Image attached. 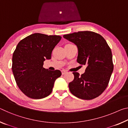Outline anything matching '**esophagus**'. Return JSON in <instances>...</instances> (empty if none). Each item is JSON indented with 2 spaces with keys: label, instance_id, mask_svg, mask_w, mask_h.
Returning a JSON list of instances; mask_svg holds the SVG:
<instances>
[{
  "label": "esophagus",
  "instance_id": "esophagus-1",
  "mask_svg": "<svg viewBox=\"0 0 128 128\" xmlns=\"http://www.w3.org/2000/svg\"><path fill=\"white\" fill-rule=\"evenodd\" d=\"M66 72H67V71H66V70H62V74H66Z\"/></svg>",
  "mask_w": 128,
  "mask_h": 128
}]
</instances>
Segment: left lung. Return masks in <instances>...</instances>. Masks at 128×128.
<instances>
[{
    "mask_svg": "<svg viewBox=\"0 0 128 128\" xmlns=\"http://www.w3.org/2000/svg\"><path fill=\"white\" fill-rule=\"evenodd\" d=\"M63 37L76 44L77 62L86 66L82 75L73 72L74 79L69 83L70 92L83 100L96 98L106 88L113 70L110 48L102 36L92 31H78Z\"/></svg>",
    "mask_w": 128,
    "mask_h": 128,
    "instance_id": "8db88e82",
    "label": "left lung"
}]
</instances>
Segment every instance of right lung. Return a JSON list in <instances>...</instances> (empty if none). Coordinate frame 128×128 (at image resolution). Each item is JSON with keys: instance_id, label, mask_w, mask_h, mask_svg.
<instances>
[{"instance_id": "1", "label": "right lung", "mask_w": 128, "mask_h": 128, "mask_svg": "<svg viewBox=\"0 0 128 128\" xmlns=\"http://www.w3.org/2000/svg\"><path fill=\"white\" fill-rule=\"evenodd\" d=\"M62 37L35 33L18 44L12 56V70L18 87L33 99L44 98L51 93L54 81L62 75L43 68L46 59L51 58L54 48Z\"/></svg>"}]
</instances>
